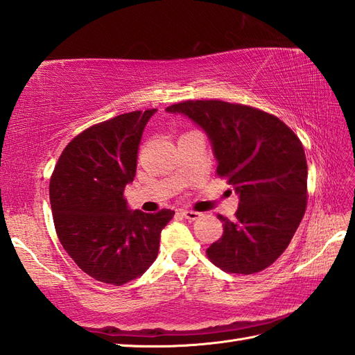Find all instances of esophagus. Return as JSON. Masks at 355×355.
I'll use <instances>...</instances> for the list:
<instances>
[{
	"label": "esophagus",
	"mask_w": 355,
	"mask_h": 355,
	"mask_svg": "<svg viewBox=\"0 0 355 355\" xmlns=\"http://www.w3.org/2000/svg\"><path fill=\"white\" fill-rule=\"evenodd\" d=\"M180 214H182L186 220H189V221H195V220H198V218L201 216V214L200 212H195V210H186V209H182L180 210Z\"/></svg>",
	"instance_id": "34e87169"
}]
</instances>
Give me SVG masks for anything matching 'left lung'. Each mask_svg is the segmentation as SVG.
<instances>
[{"label": "left lung", "mask_w": 355, "mask_h": 355, "mask_svg": "<svg viewBox=\"0 0 355 355\" xmlns=\"http://www.w3.org/2000/svg\"><path fill=\"white\" fill-rule=\"evenodd\" d=\"M183 112L212 141L216 173L239 193L235 220L223 215V236L206 254L216 267L254 275L288 247L306 209L308 166L302 146L281 119L224 101H183L166 108Z\"/></svg>", "instance_id": "1"}]
</instances>
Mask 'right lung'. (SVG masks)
<instances>
[{
    "mask_svg": "<svg viewBox=\"0 0 355 355\" xmlns=\"http://www.w3.org/2000/svg\"><path fill=\"white\" fill-rule=\"evenodd\" d=\"M157 110L132 111L96 123L62 150L50 178V205L64 250L88 276L123 285L157 258L162 229L173 210H128L125 186L137 171V153Z\"/></svg>",
    "mask_w": 355,
    "mask_h": 355,
    "instance_id": "obj_1",
    "label": "right lung"
}]
</instances>
